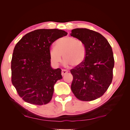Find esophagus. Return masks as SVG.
<instances>
[{
  "mask_svg": "<svg viewBox=\"0 0 130 130\" xmlns=\"http://www.w3.org/2000/svg\"><path fill=\"white\" fill-rule=\"evenodd\" d=\"M68 72L67 70H66V69H62V76L64 75H65Z\"/></svg>",
  "mask_w": 130,
  "mask_h": 130,
  "instance_id": "1",
  "label": "esophagus"
}]
</instances>
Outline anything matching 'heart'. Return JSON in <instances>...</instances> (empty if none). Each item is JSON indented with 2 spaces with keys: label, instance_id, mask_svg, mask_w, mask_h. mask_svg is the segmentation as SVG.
Here are the masks:
<instances>
[{
  "label": "heart",
  "instance_id": "b5f03b06",
  "mask_svg": "<svg viewBox=\"0 0 130 130\" xmlns=\"http://www.w3.org/2000/svg\"><path fill=\"white\" fill-rule=\"evenodd\" d=\"M55 47L49 51L50 60L57 65L62 61V57L66 65L77 67L81 65L85 60L86 50L84 43L73 37H62L55 43Z\"/></svg>",
  "mask_w": 130,
  "mask_h": 130
}]
</instances>
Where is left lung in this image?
Masks as SVG:
<instances>
[{"label":"left lung","mask_w":130,"mask_h":130,"mask_svg":"<svg viewBox=\"0 0 130 130\" xmlns=\"http://www.w3.org/2000/svg\"><path fill=\"white\" fill-rule=\"evenodd\" d=\"M71 36L84 43L86 56L82 63L70 70L73 93L78 99L89 101L104 95L111 85L115 65L112 49L100 34L85 28L72 30Z\"/></svg>","instance_id":"obj_1"}]
</instances>
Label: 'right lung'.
<instances>
[{
    "label": "right lung",
    "mask_w": 130,
    "mask_h": 130,
    "mask_svg": "<svg viewBox=\"0 0 130 130\" xmlns=\"http://www.w3.org/2000/svg\"><path fill=\"white\" fill-rule=\"evenodd\" d=\"M66 31L38 29L26 34L15 45L11 60V81L19 96L26 103L42 105L49 103L54 86L62 79L61 69L50 66V48Z\"/></svg>",
    "instance_id": "add662e5"
}]
</instances>
